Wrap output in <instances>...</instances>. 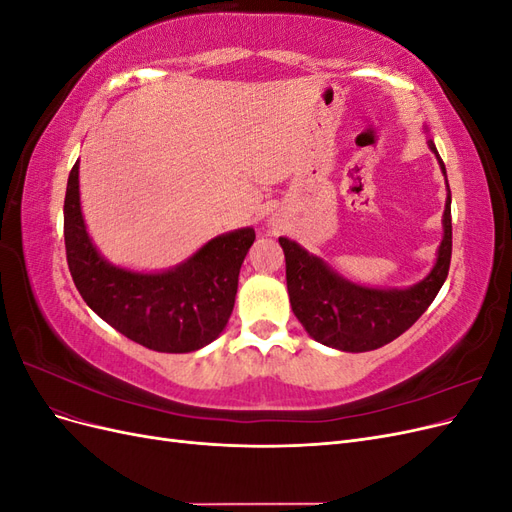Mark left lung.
I'll return each mask as SVG.
<instances>
[{"label": "left lung", "instance_id": "8db88e82", "mask_svg": "<svg viewBox=\"0 0 512 512\" xmlns=\"http://www.w3.org/2000/svg\"><path fill=\"white\" fill-rule=\"evenodd\" d=\"M429 149L436 153L442 173L446 168L429 138ZM446 205L442 215L444 237L436 265L425 280L410 288H367L333 271L322 258L286 237L280 245L286 256V284L294 316L316 342L344 352H367L393 342L423 316L440 292L453 252L451 188L446 181Z\"/></svg>", "mask_w": 512, "mask_h": 512}]
</instances>
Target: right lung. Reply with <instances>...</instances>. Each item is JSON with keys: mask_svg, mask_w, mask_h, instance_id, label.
I'll return each mask as SVG.
<instances>
[{"mask_svg": "<svg viewBox=\"0 0 512 512\" xmlns=\"http://www.w3.org/2000/svg\"><path fill=\"white\" fill-rule=\"evenodd\" d=\"M64 239L74 286L104 322L149 350L181 354L211 344L224 331L235 307L243 258L256 232H226L181 265L160 273L115 267L89 239L76 162L64 200Z\"/></svg>", "mask_w": 512, "mask_h": 512, "instance_id": "right-lung-1", "label": "right lung"}]
</instances>
